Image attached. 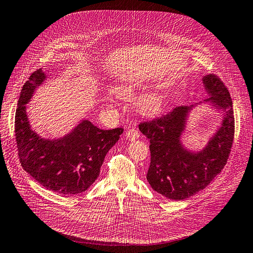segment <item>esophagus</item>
<instances>
[{"label":"esophagus","instance_id":"34e87169","mask_svg":"<svg viewBox=\"0 0 253 253\" xmlns=\"http://www.w3.org/2000/svg\"><path fill=\"white\" fill-rule=\"evenodd\" d=\"M126 137H127L129 140H131V141L137 139V138L139 137V133H138L137 129H135V128H130V129H128L127 132H126Z\"/></svg>","mask_w":253,"mask_h":253}]
</instances>
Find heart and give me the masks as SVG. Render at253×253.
Instances as JSON below:
<instances>
[{
	"label": "heart",
	"mask_w": 253,
	"mask_h": 253,
	"mask_svg": "<svg viewBox=\"0 0 253 253\" xmlns=\"http://www.w3.org/2000/svg\"><path fill=\"white\" fill-rule=\"evenodd\" d=\"M136 91V85L131 83L118 84L114 87L113 93L119 97L129 98ZM162 105V96L159 93L152 92L141 96L136 102V107L144 114H154L158 112Z\"/></svg>",
	"instance_id": "obj_1"
}]
</instances>
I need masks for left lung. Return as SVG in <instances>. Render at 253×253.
Wrapping results in <instances>:
<instances>
[{
  "mask_svg": "<svg viewBox=\"0 0 253 253\" xmlns=\"http://www.w3.org/2000/svg\"><path fill=\"white\" fill-rule=\"evenodd\" d=\"M211 101L224 109L221 127L206 148L192 153L183 148L180 135L191 106H178L167 115L138 125L142 134L150 139L151 163L147 180L156 192L168 199L181 201L205 189L227 162L235 136L233 101L227 87L215 74L203 79Z\"/></svg>",
  "mask_w": 253,
  "mask_h": 253,
  "instance_id": "obj_1",
  "label": "left lung"
}]
</instances>
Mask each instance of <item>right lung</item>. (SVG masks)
Returning <instances> with one entry per match:
<instances>
[{
    "label": "right lung",
    "instance_id": "1",
    "mask_svg": "<svg viewBox=\"0 0 253 253\" xmlns=\"http://www.w3.org/2000/svg\"><path fill=\"white\" fill-rule=\"evenodd\" d=\"M46 75L33 72L24 84L15 113V140L21 167L48 190L69 196L85 191L100 172L106 153L123 128L102 130L84 120L60 139H44L31 129L26 104Z\"/></svg>",
    "mask_w": 253,
    "mask_h": 253
}]
</instances>
